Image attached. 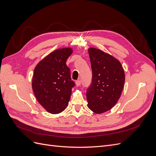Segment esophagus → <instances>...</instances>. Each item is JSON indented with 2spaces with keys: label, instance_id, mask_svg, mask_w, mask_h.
Here are the masks:
<instances>
[{
  "label": "esophagus",
  "instance_id": "obj_1",
  "mask_svg": "<svg viewBox=\"0 0 156 156\" xmlns=\"http://www.w3.org/2000/svg\"><path fill=\"white\" fill-rule=\"evenodd\" d=\"M75 84H76V86H77V87H79V86L81 85V81H80V80H77V81H75Z\"/></svg>",
  "mask_w": 156,
  "mask_h": 156
}]
</instances>
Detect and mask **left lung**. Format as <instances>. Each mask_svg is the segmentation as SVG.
Masks as SVG:
<instances>
[{
	"label": "left lung",
	"mask_w": 156,
	"mask_h": 156,
	"mask_svg": "<svg viewBox=\"0 0 156 156\" xmlns=\"http://www.w3.org/2000/svg\"><path fill=\"white\" fill-rule=\"evenodd\" d=\"M88 53L92 79L87 90L88 107L94 112L101 114L110 110L119 100L125 73L121 63L112 56L95 48H90Z\"/></svg>",
	"instance_id": "8db88e82"
}]
</instances>
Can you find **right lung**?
Here are the masks:
<instances>
[{
	"mask_svg": "<svg viewBox=\"0 0 156 156\" xmlns=\"http://www.w3.org/2000/svg\"><path fill=\"white\" fill-rule=\"evenodd\" d=\"M72 53L70 48L56 50L41 60L34 69L32 90L37 101L51 114H58L66 108L75 85L66 64Z\"/></svg>",
	"mask_w": 156,
	"mask_h": 156,
	"instance_id": "right-lung-1",
	"label": "right lung"
}]
</instances>
